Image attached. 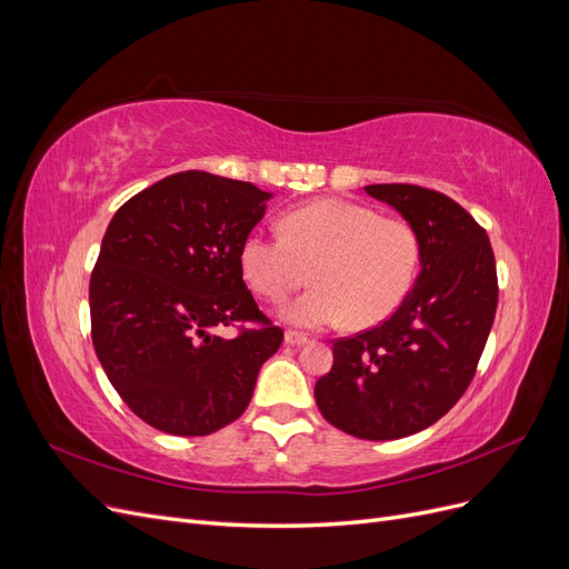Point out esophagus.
Masks as SVG:
<instances>
[{"label": "esophagus", "instance_id": "esophagus-1", "mask_svg": "<svg viewBox=\"0 0 569 569\" xmlns=\"http://www.w3.org/2000/svg\"><path fill=\"white\" fill-rule=\"evenodd\" d=\"M306 341H308V337L301 335V332H295V330H287L284 332V343H287V347H303Z\"/></svg>", "mask_w": 569, "mask_h": 569}]
</instances>
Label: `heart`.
Listing matches in <instances>:
<instances>
[{"instance_id":"obj_1","label":"heart","mask_w":569,"mask_h":569,"mask_svg":"<svg viewBox=\"0 0 569 569\" xmlns=\"http://www.w3.org/2000/svg\"><path fill=\"white\" fill-rule=\"evenodd\" d=\"M284 234L253 230L239 249L247 284L266 299L282 301L308 280L316 287L282 308V320L327 327L349 318L372 327L396 313L416 284L420 234L401 218H382L366 203L320 199L291 211Z\"/></svg>"}]
</instances>
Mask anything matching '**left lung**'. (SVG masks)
Segmentation results:
<instances>
[{
	"mask_svg": "<svg viewBox=\"0 0 569 569\" xmlns=\"http://www.w3.org/2000/svg\"><path fill=\"white\" fill-rule=\"evenodd\" d=\"M420 234V272L396 313L332 347L316 382L322 418L358 439H403L435 425L472 382L491 332L498 282L487 232L435 189L368 184Z\"/></svg>",
	"mask_w": 569,
	"mask_h": 569,
	"instance_id": "obj_1",
	"label": "left lung"
}]
</instances>
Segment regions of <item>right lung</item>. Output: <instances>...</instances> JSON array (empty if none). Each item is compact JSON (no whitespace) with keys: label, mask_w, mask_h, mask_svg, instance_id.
<instances>
[{"label":"right lung","mask_w":569,"mask_h":569,"mask_svg":"<svg viewBox=\"0 0 569 569\" xmlns=\"http://www.w3.org/2000/svg\"><path fill=\"white\" fill-rule=\"evenodd\" d=\"M272 199L251 182L184 170L142 189L111 218L90 280L92 341L134 416L203 437L247 410L280 349L242 280L239 249ZM258 319L234 340L220 326Z\"/></svg>","instance_id":"add662e5"}]
</instances>
